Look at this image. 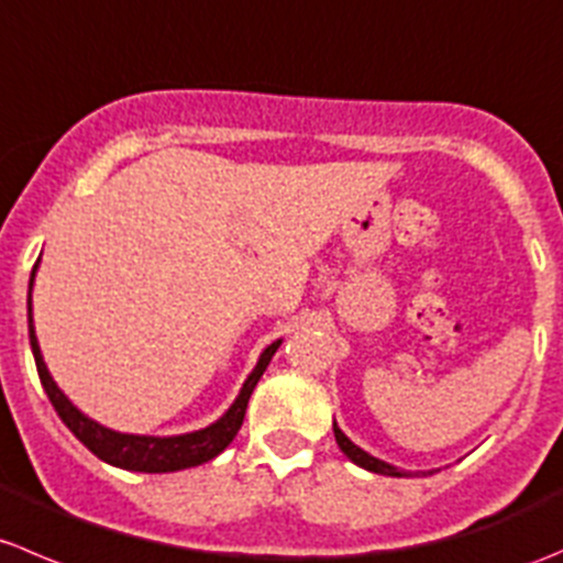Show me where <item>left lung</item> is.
I'll use <instances>...</instances> for the list:
<instances>
[{
	"instance_id": "8db88e82",
	"label": "left lung",
	"mask_w": 563,
	"mask_h": 563,
	"mask_svg": "<svg viewBox=\"0 0 563 563\" xmlns=\"http://www.w3.org/2000/svg\"><path fill=\"white\" fill-rule=\"evenodd\" d=\"M333 435H336V443H339V449H342V452L347 454V457L353 460L355 465H361V468H366V471H372V473H383V476H408V473H405V471L394 468V465L383 463V460L372 457V454H366L364 449H358V446H355V443L350 441V438L344 435L342 430H339V427H336V421H333ZM430 473H432V471H430Z\"/></svg>"
}]
</instances>
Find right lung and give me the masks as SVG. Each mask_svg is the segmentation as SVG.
Masks as SVG:
<instances>
[{
    "label": "right lung",
    "instance_id": "add662e5",
    "mask_svg": "<svg viewBox=\"0 0 563 563\" xmlns=\"http://www.w3.org/2000/svg\"><path fill=\"white\" fill-rule=\"evenodd\" d=\"M37 268V265H35ZM35 268H32V279H35ZM32 279H30V298H26V320H30V344H32V355H35V366L37 375H41L43 388H46L48 399H52L54 410H57L59 419L65 421L70 432L85 443L87 449L100 457L103 463L117 465V468L125 471H139V473H172V471H183V468H194V465H202L208 460L219 457L227 446L232 443V438L238 435L243 424V416H246L249 408V397H252L254 386L263 377V372L268 369L271 358L279 350V342L268 344L260 355L257 366L249 375V380L243 383L241 394L232 402V408L221 416L216 424L205 427V430L197 432H186V435H172V438H153V435H125V432H114L109 427L98 424V421L87 419L63 391L54 383V377L48 375L46 364H43L41 355V344H37L35 336V325H32Z\"/></svg>",
    "mask_w": 563,
    "mask_h": 563
}]
</instances>
